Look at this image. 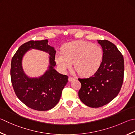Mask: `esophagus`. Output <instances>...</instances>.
Returning a JSON list of instances; mask_svg holds the SVG:
<instances>
[{
	"label": "esophagus",
	"instance_id": "esophagus-1",
	"mask_svg": "<svg viewBox=\"0 0 135 135\" xmlns=\"http://www.w3.org/2000/svg\"><path fill=\"white\" fill-rule=\"evenodd\" d=\"M69 82H72V81H73V80H74L75 79L73 78V77H72V76H69Z\"/></svg>",
	"mask_w": 135,
	"mask_h": 135
}]
</instances>
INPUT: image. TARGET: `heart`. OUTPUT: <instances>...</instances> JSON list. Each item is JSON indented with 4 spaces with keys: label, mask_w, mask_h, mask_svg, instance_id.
I'll return each mask as SVG.
<instances>
[{
    "label": "heart",
    "mask_w": 135,
    "mask_h": 135,
    "mask_svg": "<svg viewBox=\"0 0 135 135\" xmlns=\"http://www.w3.org/2000/svg\"><path fill=\"white\" fill-rule=\"evenodd\" d=\"M103 53L97 45L78 40L66 44L62 52H57L55 61L63 72L72 69L73 63L78 73L90 76L97 72L102 62Z\"/></svg>",
    "instance_id": "b5f03b06"
}]
</instances>
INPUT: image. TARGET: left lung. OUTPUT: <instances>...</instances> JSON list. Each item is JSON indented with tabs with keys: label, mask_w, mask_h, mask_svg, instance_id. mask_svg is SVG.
<instances>
[{
	"label": "left lung",
	"mask_w": 135,
	"mask_h": 135,
	"mask_svg": "<svg viewBox=\"0 0 135 135\" xmlns=\"http://www.w3.org/2000/svg\"><path fill=\"white\" fill-rule=\"evenodd\" d=\"M103 56L100 68L89 78H79L80 100L90 108H99L118 96L124 77L123 56L116 46L107 40H98Z\"/></svg>",
	"instance_id": "1"
}]
</instances>
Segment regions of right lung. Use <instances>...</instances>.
<instances>
[{"mask_svg": "<svg viewBox=\"0 0 135 135\" xmlns=\"http://www.w3.org/2000/svg\"><path fill=\"white\" fill-rule=\"evenodd\" d=\"M47 43V39L25 43L17 49L11 62V77L15 94L27 107L39 111L49 110L57 105L68 81V76L54 69L56 50ZM30 49L42 50L51 56L49 69L38 78L27 77L21 67L22 58Z\"/></svg>", "mask_w": 135, "mask_h": 135, "instance_id": "1", "label": "right lung"}]
</instances>
